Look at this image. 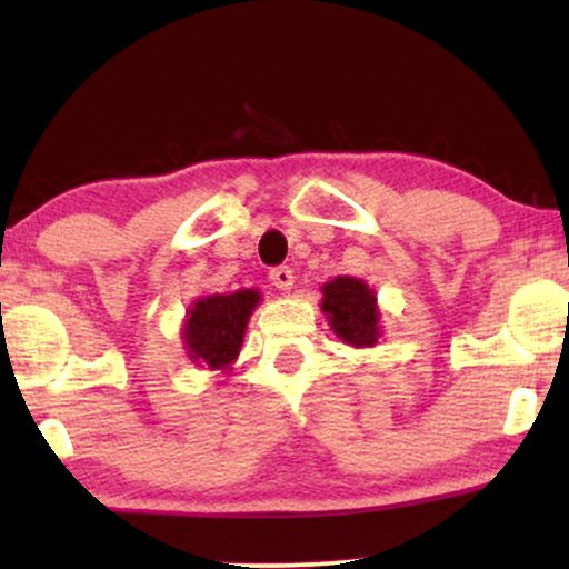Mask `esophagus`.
I'll return each mask as SVG.
<instances>
[{
    "mask_svg": "<svg viewBox=\"0 0 569 569\" xmlns=\"http://www.w3.org/2000/svg\"><path fill=\"white\" fill-rule=\"evenodd\" d=\"M269 279H271V282H274L277 290L287 292L292 287V282H295V274H292L290 267H277V269L269 271Z\"/></svg>",
    "mask_w": 569,
    "mask_h": 569,
    "instance_id": "34e87169",
    "label": "esophagus"
}]
</instances>
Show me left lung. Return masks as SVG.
<instances>
[{"mask_svg":"<svg viewBox=\"0 0 569 569\" xmlns=\"http://www.w3.org/2000/svg\"><path fill=\"white\" fill-rule=\"evenodd\" d=\"M321 310L337 339L349 347H376L383 337L376 290L357 277H337L321 287Z\"/></svg>","mask_w":569,"mask_h":569,"instance_id":"1","label":"left lung"}]
</instances>
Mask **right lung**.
Listing matches in <instances>:
<instances>
[{"mask_svg":"<svg viewBox=\"0 0 569 569\" xmlns=\"http://www.w3.org/2000/svg\"><path fill=\"white\" fill-rule=\"evenodd\" d=\"M261 302L259 290L201 295L186 310L181 339L186 355L204 370L230 372L238 360L251 313Z\"/></svg>","mask_w":569,"mask_h":569,"instance_id":"1","label":"right lung"}]
</instances>
